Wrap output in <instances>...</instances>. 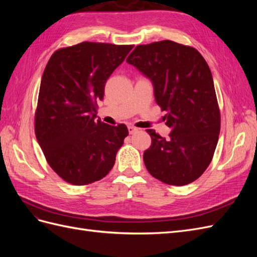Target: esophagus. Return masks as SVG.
Listing matches in <instances>:
<instances>
[{
	"instance_id": "1",
	"label": "esophagus",
	"mask_w": 257,
	"mask_h": 257,
	"mask_svg": "<svg viewBox=\"0 0 257 257\" xmlns=\"http://www.w3.org/2000/svg\"><path fill=\"white\" fill-rule=\"evenodd\" d=\"M127 128H128V133H130V134H134L135 132L138 131V128H136V127L133 126V125H127Z\"/></svg>"
}]
</instances>
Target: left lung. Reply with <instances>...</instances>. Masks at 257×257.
Masks as SVG:
<instances>
[{
    "label": "left lung",
    "instance_id": "8db88e82",
    "mask_svg": "<svg viewBox=\"0 0 257 257\" xmlns=\"http://www.w3.org/2000/svg\"><path fill=\"white\" fill-rule=\"evenodd\" d=\"M126 62L151 80L155 102L172 128L168 138L147 130L152 141L144 153L148 172L170 185L195 181L213 158L221 127L207 62L195 48L173 41L139 45Z\"/></svg>",
    "mask_w": 257,
    "mask_h": 257
}]
</instances>
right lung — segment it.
Returning a JSON list of instances; mask_svg holds the SVG:
<instances>
[{
  "label": "right lung",
  "mask_w": 257,
  "mask_h": 257,
  "mask_svg": "<svg viewBox=\"0 0 257 257\" xmlns=\"http://www.w3.org/2000/svg\"><path fill=\"white\" fill-rule=\"evenodd\" d=\"M133 45L83 42L57 50L42 77L35 135L50 167L64 181L85 185L114 165L128 130L95 120L107 79Z\"/></svg>",
  "instance_id": "right-lung-1"
}]
</instances>
